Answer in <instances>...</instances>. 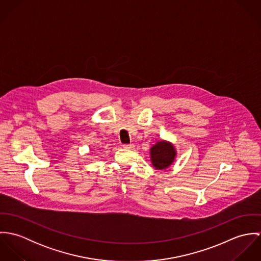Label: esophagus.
I'll use <instances>...</instances> for the list:
<instances>
[{"instance_id": "34e87169", "label": "esophagus", "mask_w": 261, "mask_h": 261, "mask_svg": "<svg viewBox=\"0 0 261 261\" xmlns=\"http://www.w3.org/2000/svg\"><path fill=\"white\" fill-rule=\"evenodd\" d=\"M123 148L126 149H132L134 148V145H133V144H129V145L125 144V145H123Z\"/></svg>"}]
</instances>
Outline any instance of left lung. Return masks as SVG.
<instances>
[{
    "mask_svg": "<svg viewBox=\"0 0 261 261\" xmlns=\"http://www.w3.org/2000/svg\"><path fill=\"white\" fill-rule=\"evenodd\" d=\"M176 149L173 145L165 141L159 142L150 149V161L158 170L168 168L175 160Z\"/></svg>",
    "mask_w": 261,
    "mask_h": 261,
    "instance_id": "obj_1",
    "label": "left lung"
}]
</instances>
